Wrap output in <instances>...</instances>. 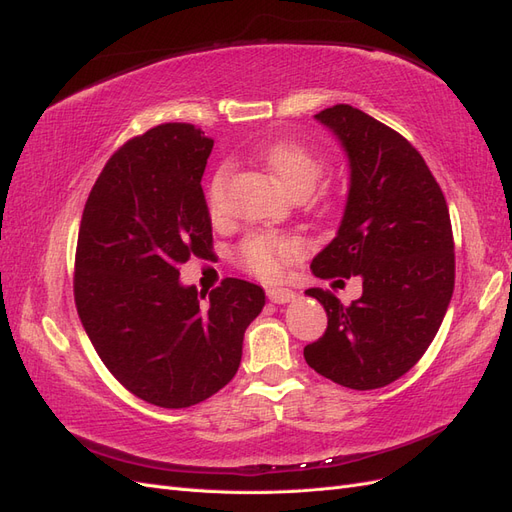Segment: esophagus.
Here are the masks:
<instances>
[{"label":"esophagus","mask_w":512,"mask_h":512,"mask_svg":"<svg viewBox=\"0 0 512 512\" xmlns=\"http://www.w3.org/2000/svg\"><path fill=\"white\" fill-rule=\"evenodd\" d=\"M294 297H297V292H292L288 288H269L267 290V299L271 303H288L292 301Z\"/></svg>","instance_id":"34e87169"}]
</instances>
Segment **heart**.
Here are the masks:
<instances>
[{"mask_svg": "<svg viewBox=\"0 0 512 512\" xmlns=\"http://www.w3.org/2000/svg\"><path fill=\"white\" fill-rule=\"evenodd\" d=\"M265 164L288 192L309 194L322 173V160L305 145L294 141H280L265 151ZM228 181V166L215 170L207 185V205L211 213L220 211L224 188ZM305 252V241L288 232H256L241 241L237 260L241 269L260 280H280L286 267Z\"/></svg>", "mask_w": 512, "mask_h": 512, "instance_id": "1", "label": "heart"}]
</instances>
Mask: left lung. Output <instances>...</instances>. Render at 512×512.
I'll list each match as a JSON object with an SVG mask.
<instances>
[{
    "label": "left lung",
    "mask_w": 512,
    "mask_h": 512,
    "mask_svg": "<svg viewBox=\"0 0 512 512\" xmlns=\"http://www.w3.org/2000/svg\"><path fill=\"white\" fill-rule=\"evenodd\" d=\"M342 141L350 192L337 237L312 260L322 280L359 275L344 305L309 288L329 316L303 356L320 376L354 391L395 382L436 337L455 288L451 215L438 181L404 136L350 104L316 115Z\"/></svg>",
    "instance_id": "left-lung-1"
}]
</instances>
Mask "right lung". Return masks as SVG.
Here are the masks:
<instances>
[{
	"instance_id": "1",
	"label": "right lung",
	"mask_w": 512,
	"mask_h": 512,
	"mask_svg": "<svg viewBox=\"0 0 512 512\" xmlns=\"http://www.w3.org/2000/svg\"><path fill=\"white\" fill-rule=\"evenodd\" d=\"M213 138L162 123L121 145L83 209L74 303L108 371L160 408H190L232 380L265 290L226 277L209 303L179 284V265L213 250L203 194Z\"/></svg>"
}]
</instances>
